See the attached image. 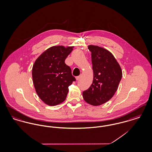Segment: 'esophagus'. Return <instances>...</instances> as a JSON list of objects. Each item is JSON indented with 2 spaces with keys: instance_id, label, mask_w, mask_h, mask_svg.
<instances>
[{
  "instance_id": "esophagus-1",
  "label": "esophagus",
  "mask_w": 152,
  "mask_h": 152,
  "mask_svg": "<svg viewBox=\"0 0 152 152\" xmlns=\"http://www.w3.org/2000/svg\"><path fill=\"white\" fill-rule=\"evenodd\" d=\"M80 79V76H76V80H79Z\"/></svg>"
}]
</instances>
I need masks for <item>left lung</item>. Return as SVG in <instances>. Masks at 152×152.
<instances>
[{
	"label": "left lung",
	"mask_w": 152,
	"mask_h": 152,
	"mask_svg": "<svg viewBox=\"0 0 152 152\" xmlns=\"http://www.w3.org/2000/svg\"><path fill=\"white\" fill-rule=\"evenodd\" d=\"M94 80L88 89L83 92L84 100L90 105L99 106L112 98L122 78L120 65L113 54L97 45H89Z\"/></svg>",
	"instance_id": "left-lung-1"
}]
</instances>
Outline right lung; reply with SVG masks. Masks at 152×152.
I'll list each match as a JSON object with an SVG mask.
<instances>
[{
	"label": "right lung",
	"instance_id": "1",
	"mask_svg": "<svg viewBox=\"0 0 152 152\" xmlns=\"http://www.w3.org/2000/svg\"><path fill=\"white\" fill-rule=\"evenodd\" d=\"M73 47H51L37 58L33 65L32 76L36 94L48 105L55 106L65 101L68 87L76 80L64 61Z\"/></svg>",
	"mask_w": 152,
	"mask_h": 152
}]
</instances>
